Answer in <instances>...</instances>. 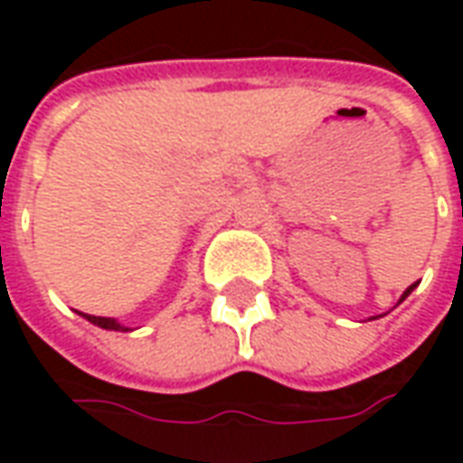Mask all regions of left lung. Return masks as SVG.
<instances>
[{
	"label": "left lung",
	"instance_id": "1",
	"mask_svg": "<svg viewBox=\"0 0 463 463\" xmlns=\"http://www.w3.org/2000/svg\"><path fill=\"white\" fill-rule=\"evenodd\" d=\"M414 285H417V282H414ZM414 285H409V288H407V290H404V295H402V300H404V298H407V295H409V292H411V290H414ZM402 300H399V302H402Z\"/></svg>",
	"mask_w": 463,
	"mask_h": 463
}]
</instances>
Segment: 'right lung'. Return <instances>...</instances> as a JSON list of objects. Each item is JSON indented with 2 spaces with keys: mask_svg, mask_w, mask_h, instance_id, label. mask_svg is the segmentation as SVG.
I'll return each mask as SVG.
<instances>
[{
  "mask_svg": "<svg viewBox=\"0 0 463 463\" xmlns=\"http://www.w3.org/2000/svg\"><path fill=\"white\" fill-rule=\"evenodd\" d=\"M84 315V312H81ZM86 320L94 322V325H99V327H104V330H116V332H128V327H123V325H118V322L114 320V317H96V315H84Z\"/></svg>",
  "mask_w": 463,
  "mask_h": 463,
  "instance_id": "1",
  "label": "right lung"
}]
</instances>
